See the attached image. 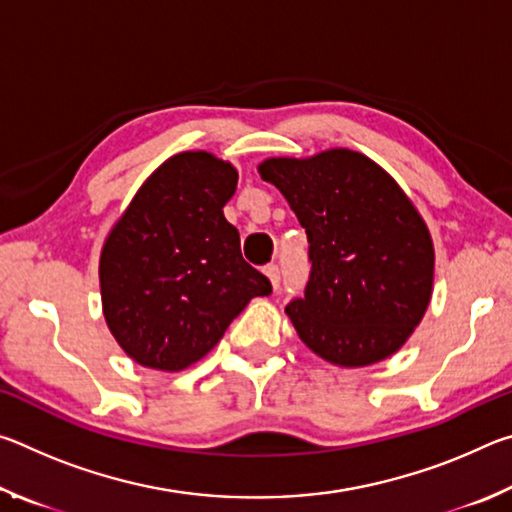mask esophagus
Segmentation results:
<instances>
[{"mask_svg":"<svg viewBox=\"0 0 512 512\" xmlns=\"http://www.w3.org/2000/svg\"><path fill=\"white\" fill-rule=\"evenodd\" d=\"M264 273L268 275V280H271L273 289L280 287V266H277V264H268V266L264 268Z\"/></svg>","mask_w":512,"mask_h":512,"instance_id":"1","label":"esophagus"}]
</instances>
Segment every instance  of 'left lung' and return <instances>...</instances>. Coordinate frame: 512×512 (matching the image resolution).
I'll return each instance as SVG.
<instances>
[{
	"mask_svg": "<svg viewBox=\"0 0 512 512\" xmlns=\"http://www.w3.org/2000/svg\"><path fill=\"white\" fill-rule=\"evenodd\" d=\"M259 176L307 232L305 298L287 305L302 343L345 368L391 357L420 325L433 287L431 235L409 196L350 149L264 160Z\"/></svg>",
	"mask_w": 512,
	"mask_h": 512,
	"instance_id": "8db88e82",
	"label": "left lung"
}]
</instances>
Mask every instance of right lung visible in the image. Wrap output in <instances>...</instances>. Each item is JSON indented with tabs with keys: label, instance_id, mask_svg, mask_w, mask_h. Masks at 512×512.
<instances>
[{
	"label": "right lung",
	"instance_id": "right-lung-1",
	"mask_svg": "<svg viewBox=\"0 0 512 512\" xmlns=\"http://www.w3.org/2000/svg\"><path fill=\"white\" fill-rule=\"evenodd\" d=\"M237 169L207 151L162 162L110 230L101 250L103 316L140 366L178 372L203 359L268 277L241 257L223 205Z\"/></svg>",
	"mask_w": 512,
	"mask_h": 512
}]
</instances>
